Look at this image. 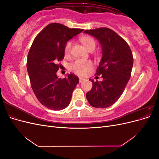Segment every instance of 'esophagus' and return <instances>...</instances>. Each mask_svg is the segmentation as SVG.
Returning a JSON list of instances; mask_svg holds the SVG:
<instances>
[{"label":"esophagus","mask_w":159,"mask_h":159,"mask_svg":"<svg viewBox=\"0 0 159 159\" xmlns=\"http://www.w3.org/2000/svg\"><path fill=\"white\" fill-rule=\"evenodd\" d=\"M79 81H80V83H82L83 82V81L85 80V79L84 78H79Z\"/></svg>","instance_id":"34e87169"}]
</instances>
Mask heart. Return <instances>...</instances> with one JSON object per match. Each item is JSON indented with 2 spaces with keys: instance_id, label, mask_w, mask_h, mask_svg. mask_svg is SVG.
Returning <instances> with one entry per match:
<instances>
[{
  "instance_id": "heart-1",
  "label": "heart",
  "mask_w": 159,
  "mask_h": 159,
  "mask_svg": "<svg viewBox=\"0 0 159 159\" xmlns=\"http://www.w3.org/2000/svg\"><path fill=\"white\" fill-rule=\"evenodd\" d=\"M81 41L83 44L89 51L94 50L96 46L95 41L93 38L89 36L83 37L81 38ZM72 46V42L69 41L65 46V54L68 56L70 52ZM93 67V63L90 60H76L74 63L71 64V69L75 74L78 75H85Z\"/></svg>"
}]
</instances>
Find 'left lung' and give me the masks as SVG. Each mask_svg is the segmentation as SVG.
<instances>
[{
  "label": "left lung",
  "instance_id": "8db88e82",
  "mask_svg": "<svg viewBox=\"0 0 159 159\" xmlns=\"http://www.w3.org/2000/svg\"><path fill=\"white\" fill-rule=\"evenodd\" d=\"M84 33L99 42L102 52L96 75H102L103 81L89 79L93 86L86 93V98L93 107H109L121 97L131 78L132 52L127 43L109 28L87 30Z\"/></svg>",
  "mask_w": 159,
  "mask_h": 159
}]
</instances>
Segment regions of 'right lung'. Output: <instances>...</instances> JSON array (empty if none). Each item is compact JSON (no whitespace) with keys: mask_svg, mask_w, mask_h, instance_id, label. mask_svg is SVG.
Returning <instances> with one entry per match:
<instances>
[{"mask_svg":"<svg viewBox=\"0 0 159 159\" xmlns=\"http://www.w3.org/2000/svg\"><path fill=\"white\" fill-rule=\"evenodd\" d=\"M83 30L52 23L38 34L32 43L28 55V74L36 97L48 109L59 111L70 103L79 78L73 74L59 78L57 63L64 57L67 42Z\"/></svg>","mask_w":159,"mask_h":159,"instance_id":"add662e5","label":"right lung"}]
</instances>
